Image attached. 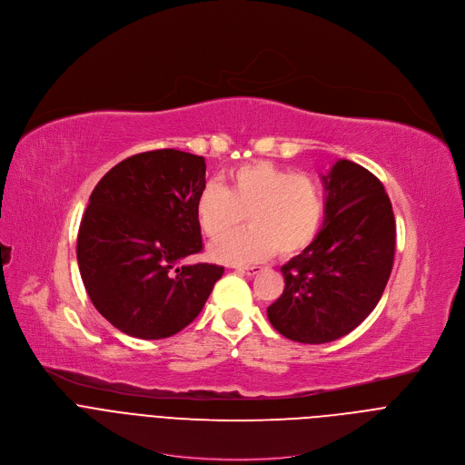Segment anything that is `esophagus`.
<instances>
[{"label":"esophagus","instance_id":"esophagus-1","mask_svg":"<svg viewBox=\"0 0 465 465\" xmlns=\"http://www.w3.org/2000/svg\"><path fill=\"white\" fill-rule=\"evenodd\" d=\"M237 272H242V274H246V276H255L257 272H261V267H257V264H252V267H237L235 269Z\"/></svg>","mask_w":465,"mask_h":465}]
</instances>
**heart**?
<instances>
[{
	"label": "heart",
	"instance_id": "obj_1",
	"mask_svg": "<svg viewBox=\"0 0 465 465\" xmlns=\"http://www.w3.org/2000/svg\"><path fill=\"white\" fill-rule=\"evenodd\" d=\"M325 213L320 183L292 174L272 162H253L233 169L228 183H208L198 193L194 217L210 239H221L243 215L251 226L210 246V257L226 264L267 259L278 248L296 255L312 244Z\"/></svg>",
	"mask_w": 465,
	"mask_h": 465
}]
</instances>
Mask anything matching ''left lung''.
I'll list each match as a JSON object with an SVG mask.
<instances>
[{
  "instance_id": "obj_1",
  "label": "left lung",
  "mask_w": 465,
  "mask_h": 465,
  "mask_svg": "<svg viewBox=\"0 0 465 465\" xmlns=\"http://www.w3.org/2000/svg\"><path fill=\"white\" fill-rule=\"evenodd\" d=\"M322 183L323 224L312 244L283 264L285 291L267 309L278 333L302 344L333 342L375 309L395 250L391 203L368 169L337 160Z\"/></svg>"
}]
</instances>
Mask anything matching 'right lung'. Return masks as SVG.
Returning a JSON list of instances; mask_svg holds the SVG:
<instances>
[{
	"instance_id": "1",
	"label": "right lung",
	"mask_w": 465,
	"mask_h": 465,
	"mask_svg": "<svg viewBox=\"0 0 465 465\" xmlns=\"http://www.w3.org/2000/svg\"><path fill=\"white\" fill-rule=\"evenodd\" d=\"M203 156L163 149L130 156L95 185L77 261L95 309L128 337L176 335L203 311L224 267L182 261L203 250L194 217Z\"/></svg>"
}]
</instances>
